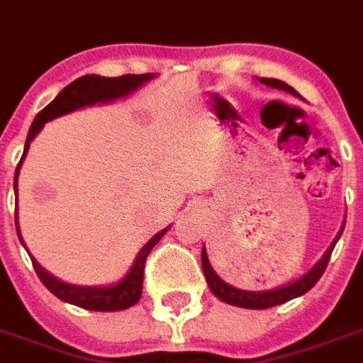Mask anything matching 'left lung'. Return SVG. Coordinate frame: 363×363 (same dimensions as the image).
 <instances>
[{
    "mask_svg": "<svg viewBox=\"0 0 363 363\" xmlns=\"http://www.w3.org/2000/svg\"><path fill=\"white\" fill-rule=\"evenodd\" d=\"M262 84L269 88H277V90H282V92H288L296 96V98H301L296 90H294L290 84L279 81V79H258ZM345 230V224L341 226L339 233L335 235V239L332 241V245L326 248V252L322 254V258L316 262L313 267H311L307 273L296 279V281L288 282L284 286L271 288V290H259V292H252V290H241V288H235L232 284H228L226 281H222L220 277L216 275V271L213 269V265L209 262V256H207V250H205V245L201 248V267H203L205 279H207V284H209L211 292L215 294L216 298L224 301V303L235 305V307H242V309H269V307H275V305L286 303L290 299L299 298L303 296L305 292H309L311 288L315 286L318 279L322 277L324 269H326L328 262H330V256H332V250L335 248V242L339 241L341 233Z\"/></svg>",
    "mask_w": 363,
    "mask_h": 363,
    "instance_id": "1",
    "label": "left lung"
}]
</instances>
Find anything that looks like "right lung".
<instances>
[{
  "mask_svg": "<svg viewBox=\"0 0 363 363\" xmlns=\"http://www.w3.org/2000/svg\"><path fill=\"white\" fill-rule=\"evenodd\" d=\"M158 75L154 73H145V75H122V77H101V75H84L81 79H77L71 84L62 90V92L56 96V98L50 101V104L45 107V109L35 116V121L31 124L30 131H28V137H26L24 145V154L18 162V167L14 171V196H18V175L20 167H22V162H24L26 154H28V148H30L31 141L35 139L37 133L43 130V125L47 122L58 118V116L69 115L73 111L84 109V107H92V105H105L111 104V101H116V99L128 98L133 92H137L139 88L145 86L148 81H152ZM14 224H16V233H18V239L22 242V247L28 250L24 239L20 235L18 228V209L14 213ZM171 226L164 228L162 232H158L154 238L148 239V242L139 250V254L133 259L130 271L122 277L118 282H113V284H105V286H79V284H69V282H64L58 277L50 275L45 267H41V264L37 262L30 252L31 264L35 267V273L39 275L41 282L50 290V292L56 296L58 299L65 301V303L77 305V307H82V309L88 311H104V313H109V311H124L130 309L133 305L141 299L143 292V271H145V262H147V256L150 254V250L154 248V245L164 238L167 230Z\"/></svg>",
  "mask_w": 363,
  "mask_h": 363,
  "instance_id": "add662e5",
  "label": "right lung"
}]
</instances>
